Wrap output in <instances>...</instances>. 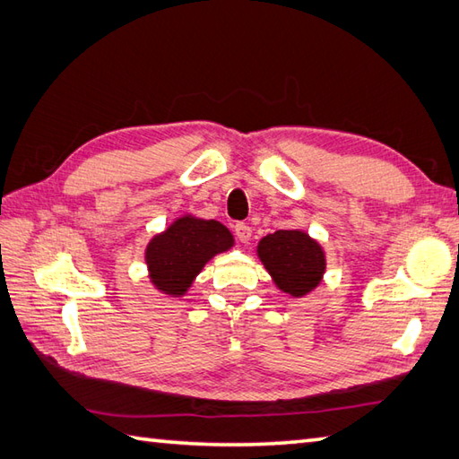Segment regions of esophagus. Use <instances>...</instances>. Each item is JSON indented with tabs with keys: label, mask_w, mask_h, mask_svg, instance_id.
Segmentation results:
<instances>
[{
	"label": "esophagus",
	"mask_w": 459,
	"mask_h": 459,
	"mask_svg": "<svg viewBox=\"0 0 459 459\" xmlns=\"http://www.w3.org/2000/svg\"><path fill=\"white\" fill-rule=\"evenodd\" d=\"M235 235L240 242H248L250 237H252V229L248 227L247 222H237L235 224Z\"/></svg>",
	"instance_id": "obj_1"
}]
</instances>
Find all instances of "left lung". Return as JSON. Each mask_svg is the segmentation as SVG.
Masks as SVG:
<instances>
[{"instance_id": "8db88e82", "label": "left lung", "mask_w": 459, "mask_h": 459, "mask_svg": "<svg viewBox=\"0 0 459 459\" xmlns=\"http://www.w3.org/2000/svg\"><path fill=\"white\" fill-rule=\"evenodd\" d=\"M258 258L274 284L301 298L319 286L325 272V252L304 230H276L258 242Z\"/></svg>"}]
</instances>
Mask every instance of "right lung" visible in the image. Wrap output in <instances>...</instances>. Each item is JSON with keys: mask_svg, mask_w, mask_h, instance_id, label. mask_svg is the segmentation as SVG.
I'll list each match as a JSON object with an SVG mask.
<instances>
[{"mask_svg": "<svg viewBox=\"0 0 459 459\" xmlns=\"http://www.w3.org/2000/svg\"><path fill=\"white\" fill-rule=\"evenodd\" d=\"M232 245V232L219 221L183 214L161 235H155L145 248L152 284L168 296H185L203 266Z\"/></svg>", "mask_w": 459, "mask_h": 459, "instance_id": "right-lung-1", "label": "right lung"}]
</instances>
